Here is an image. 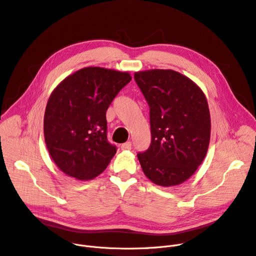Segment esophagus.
<instances>
[{"instance_id": "obj_1", "label": "esophagus", "mask_w": 256, "mask_h": 256, "mask_svg": "<svg viewBox=\"0 0 256 256\" xmlns=\"http://www.w3.org/2000/svg\"><path fill=\"white\" fill-rule=\"evenodd\" d=\"M122 150H128V149H132V142H126L124 144H122Z\"/></svg>"}]
</instances>
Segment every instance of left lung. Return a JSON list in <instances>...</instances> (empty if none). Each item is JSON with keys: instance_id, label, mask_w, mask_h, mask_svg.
Listing matches in <instances>:
<instances>
[{"instance_id": "1", "label": "left lung", "mask_w": 256, "mask_h": 256, "mask_svg": "<svg viewBox=\"0 0 256 256\" xmlns=\"http://www.w3.org/2000/svg\"><path fill=\"white\" fill-rule=\"evenodd\" d=\"M150 108L151 144L137 156L145 176L160 186L183 183L205 158L211 134L207 98L198 85L173 70L134 73Z\"/></svg>"}]
</instances>
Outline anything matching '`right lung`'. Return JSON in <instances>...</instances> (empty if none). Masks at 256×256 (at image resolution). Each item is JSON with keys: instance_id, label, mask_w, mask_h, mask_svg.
<instances>
[{"instance_id": "right-lung-1", "label": "right lung", "mask_w": 256, "mask_h": 256, "mask_svg": "<svg viewBox=\"0 0 256 256\" xmlns=\"http://www.w3.org/2000/svg\"><path fill=\"white\" fill-rule=\"evenodd\" d=\"M130 80L128 72L88 66L64 78L50 94L44 138L66 175L90 180L105 171L116 153L107 140L106 112Z\"/></svg>"}]
</instances>
